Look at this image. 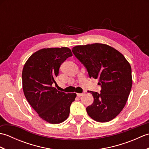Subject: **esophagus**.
<instances>
[{"mask_svg": "<svg viewBox=\"0 0 149 149\" xmlns=\"http://www.w3.org/2000/svg\"><path fill=\"white\" fill-rule=\"evenodd\" d=\"M83 93H77V95L78 97L83 96Z\"/></svg>", "mask_w": 149, "mask_h": 149, "instance_id": "obj_1", "label": "esophagus"}]
</instances>
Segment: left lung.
<instances>
[{
    "label": "left lung",
    "instance_id": "8db88e82",
    "mask_svg": "<svg viewBox=\"0 0 149 149\" xmlns=\"http://www.w3.org/2000/svg\"><path fill=\"white\" fill-rule=\"evenodd\" d=\"M76 58L86 68L89 77L99 79L100 93L89 91L93 102L86 107L93 120L107 122L115 118L125 106L131 90V67L122 53L108 45L93 43L72 48Z\"/></svg>",
    "mask_w": 149,
    "mask_h": 149
}]
</instances>
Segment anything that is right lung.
<instances>
[{
	"instance_id": "add662e5",
	"label": "right lung",
	"mask_w": 149,
	"mask_h": 149,
	"mask_svg": "<svg viewBox=\"0 0 149 149\" xmlns=\"http://www.w3.org/2000/svg\"><path fill=\"white\" fill-rule=\"evenodd\" d=\"M72 56L68 47L42 49L29 57L22 70V88L27 100L41 118L52 124L67 119L71 104L77 96L52 86L60 65Z\"/></svg>"
}]
</instances>
